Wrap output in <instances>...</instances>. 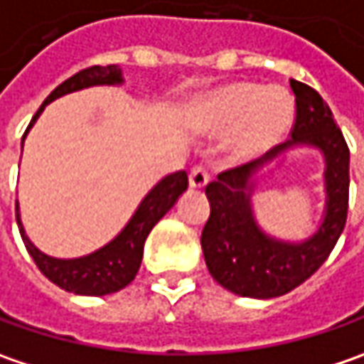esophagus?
Here are the masks:
<instances>
[{
	"instance_id": "34e87169",
	"label": "esophagus",
	"mask_w": 364,
	"mask_h": 364,
	"mask_svg": "<svg viewBox=\"0 0 364 364\" xmlns=\"http://www.w3.org/2000/svg\"><path fill=\"white\" fill-rule=\"evenodd\" d=\"M208 181H210V175H208V171L203 166H193L191 168V173H189V185L193 189H203L208 185Z\"/></svg>"
}]
</instances>
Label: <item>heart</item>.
<instances>
[{
  "label": "heart",
  "instance_id": "obj_1",
  "mask_svg": "<svg viewBox=\"0 0 364 364\" xmlns=\"http://www.w3.org/2000/svg\"><path fill=\"white\" fill-rule=\"evenodd\" d=\"M293 118L295 105L285 89L234 81L201 100L193 126L210 136L228 134V159L245 165L275 151L289 134Z\"/></svg>",
  "mask_w": 364,
  "mask_h": 364
}]
</instances>
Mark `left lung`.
I'll return each instance as SVG.
<instances>
[{"instance_id":"8db88e82","label":"left lung","mask_w":364,"mask_h":364,"mask_svg":"<svg viewBox=\"0 0 364 364\" xmlns=\"http://www.w3.org/2000/svg\"><path fill=\"white\" fill-rule=\"evenodd\" d=\"M295 124L291 140L279 146L281 154L308 146L325 156V215L318 230L304 241L291 243L269 237L252 212V196L264 176V165L255 161L218 175L205 187L210 220L201 232V248L210 275L228 291L271 299L299 287L330 257L346 224L348 212V163L350 152L334 122L328 103L316 89L291 79Z\"/></svg>"}]
</instances>
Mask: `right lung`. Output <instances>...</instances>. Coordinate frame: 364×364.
Listing matches in <instances>:
<instances>
[{"instance_id": "right-lung-1", "label": "right lung", "mask_w": 364, "mask_h": 364, "mask_svg": "<svg viewBox=\"0 0 364 364\" xmlns=\"http://www.w3.org/2000/svg\"><path fill=\"white\" fill-rule=\"evenodd\" d=\"M122 83H124V77H122V69L118 65H107V67L97 65V67H89V69L79 71L77 75L69 77L67 81H63L44 100L36 116L30 122L26 134L36 124L44 107L58 97L73 93V91L95 87V85H122ZM24 138H22V146H24ZM185 189H187V173L185 171H177V173L163 177L144 196L140 205L136 208V212L132 213V218L128 220V224L122 228L116 238H112L102 248L89 252L85 257H77V259L48 257L32 245V240L26 234L22 218H20L18 199H16V220H18V228L22 234L26 250L30 252L40 273L46 279H50L60 289L77 293V295H109V293L124 289L128 283L134 281L136 273L140 269V262H142L146 236L151 234L154 224L177 203V199L181 198Z\"/></svg>"}]
</instances>
